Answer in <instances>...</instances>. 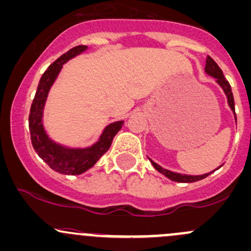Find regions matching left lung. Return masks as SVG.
Listing matches in <instances>:
<instances>
[{"label":"left lung","instance_id":"left-lung-1","mask_svg":"<svg viewBox=\"0 0 251 251\" xmlns=\"http://www.w3.org/2000/svg\"><path fill=\"white\" fill-rule=\"evenodd\" d=\"M204 71H205V73H207V75H210V77H214L216 79V83H218L219 85L221 86V89H223L224 92H225L226 97H227L228 105H230L232 112H233L234 119H236V123H237L236 112H234L233 94H232L230 83H228V81L225 79V77H224V73H223V71H221V68L219 67L218 63H216L214 60L212 59V57L208 56L207 60H205ZM150 162L152 163V166H154L155 170L159 171L160 173H162L163 176H167V178L171 179V180L178 181V183H194V181H197V180H201V179H204L205 176H208L210 173H212V172H210V173H205V174H202V176H188V174L176 173V172H172V171L166 170V168H162L160 165H157V163L154 162V161H152V160H150ZM216 170H218V168H216ZM213 172H214V171H213Z\"/></svg>","mask_w":251,"mask_h":251}]
</instances>
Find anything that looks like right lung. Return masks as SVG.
I'll use <instances>...</instances> for the list:
<instances>
[{"label": "right lung", "instance_id": "1", "mask_svg": "<svg viewBox=\"0 0 251 251\" xmlns=\"http://www.w3.org/2000/svg\"><path fill=\"white\" fill-rule=\"evenodd\" d=\"M86 49H88L86 46L75 47L49 66L37 86L35 99L31 104L30 115H28V128H30L33 149L44 162L48 163L51 170L68 176L81 174L90 170L100 160V157L109 149L113 138L124 125V120H120L105 126L99 141L88 148H68L61 146L52 141L44 130L43 110L50 88L56 80L63 63L81 54Z\"/></svg>", "mask_w": 251, "mask_h": 251}]
</instances>
